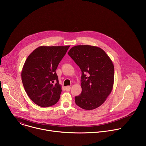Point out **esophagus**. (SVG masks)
<instances>
[{
	"instance_id": "1",
	"label": "esophagus",
	"mask_w": 146,
	"mask_h": 146,
	"mask_svg": "<svg viewBox=\"0 0 146 146\" xmlns=\"http://www.w3.org/2000/svg\"><path fill=\"white\" fill-rule=\"evenodd\" d=\"M70 88H71V87L70 86H66V87H65V90L67 91H69L70 90Z\"/></svg>"
}]
</instances>
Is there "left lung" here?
Returning a JSON list of instances; mask_svg holds the SVG:
<instances>
[{"label":"left lung","mask_w":146,"mask_h":146,"mask_svg":"<svg viewBox=\"0 0 146 146\" xmlns=\"http://www.w3.org/2000/svg\"><path fill=\"white\" fill-rule=\"evenodd\" d=\"M68 54L82 72V91L75 97L76 104L88 110L99 107L113 90L114 67L112 60L102 48L90 45L74 46Z\"/></svg>","instance_id":"obj_1"}]
</instances>
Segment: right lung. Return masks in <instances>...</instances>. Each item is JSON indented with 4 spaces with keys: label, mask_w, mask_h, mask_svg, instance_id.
Masks as SVG:
<instances>
[{
    "label": "right lung",
    "mask_w": 146,
    "mask_h": 146,
    "mask_svg": "<svg viewBox=\"0 0 146 146\" xmlns=\"http://www.w3.org/2000/svg\"><path fill=\"white\" fill-rule=\"evenodd\" d=\"M69 47L40 46L26 59L21 72L23 84L37 105L49 107L59 100L62 90L56 70Z\"/></svg>",
    "instance_id": "obj_1"
}]
</instances>
